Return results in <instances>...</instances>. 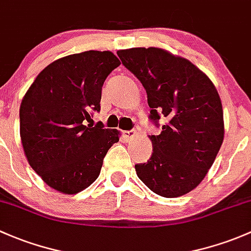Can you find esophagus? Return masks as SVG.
<instances>
[{
	"label": "esophagus",
	"instance_id": "esophagus-1",
	"mask_svg": "<svg viewBox=\"0 0 251 251\" xmlns=\"http://www.w3.org/2000/svg\"><path fill=\"white\" fill-rule=\"evenodd\" d=\"M123 134H125V136H126V139H129V140H130V139H133L134 136L138 135V131L134 130V129H130V130L123 131Z\"/></svg>",
	"mask_w": 251,
	"mask_h": 251
}]
</instances>
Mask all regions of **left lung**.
Segmentation results:
<instances>
[{
  "label": "left lung",
  "instance_id": "8db88e82",
  "mask_svg": "<svg viewBox=\"0 0 251 251\" xmlns=\"http://www.w3.org/2000/svg\"><path fill=\"white\" fill-rule=\"evenodd\" d=\"M121 61L147 93L153 152L136 174L152 192L180 197L197 187L224 141V112L213 82L191 61L159 48L118 50Z\"/></svg>",
  "mask_w": 251,
  "mask_h": 251
}]
</instances>
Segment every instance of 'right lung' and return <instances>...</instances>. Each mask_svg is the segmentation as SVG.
<instances>
[{
	"label": "right lung",
	"instance_id": "1",
	"mask_svg": "<svg viewBox=\"0 0 251 251\" xmlns=\"http://www.w3.org/2000/svg\"><path fill=\"white\" fill-rule=\"evenodd\" d=\"M121 61L88 50L58 59L40 72L20 105V135L33 170L51 188L74 195L99 176L118 131L88 123L100 111L101 88Z\"/></svg>",
	"mask_w": 251,
	"mask_h": 251
}]
</instances>
